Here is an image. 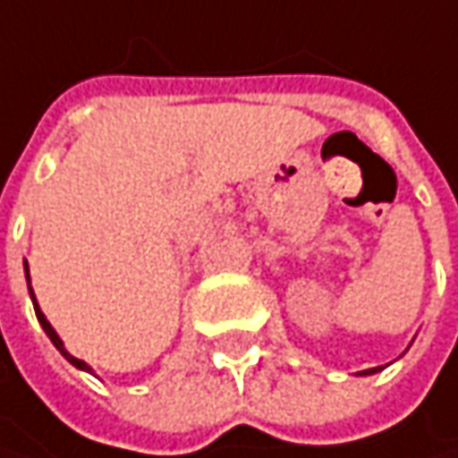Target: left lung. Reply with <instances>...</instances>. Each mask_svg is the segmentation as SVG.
<instances>
[{"instance_id": "1", "label": "left lung", "mask_w": 458, "mask_h": 458, "mask_svg": "<svg viewBox=\"0 0 458 458\" xmlns=\"http://www.w3.org/2000/svg\"><path fill=\"white\" fill-rule=\"evenodd\" d=\"M377 369H382V367H375V369H367V372H361V375H375Z\"/></svg>"}]
</instances>
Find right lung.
Listing matches in <instances>:
<instances>
[{
    "label": "right lung",
    "mask_w": 458,
    "mask_h": 458,
    "mask_svg": "<svg viewBox=\"0 0 458 458\" xmlns=\"http://www.w3.org/2000/svg\"><path fill=\"white\" fill-rule=\"evenodd\" d=\"M25 275H27V262H25ZM27 280H30V275H27ZM30 298H32V306H35V316H38V321H40V326H43V331H45V334H47V339L55 344V349H61L63 357L71 361L73 367H79V369H89V364H86V361H81V360H76V357H71V354H68V352L63 349V342H61V339H58V334L53 331V326L47 324V318H45V316H43V310L38 308V301H35V295H32V288H30ZM89 372H91V369H89Z\"/></svg>",
    "instance_id": "1"
}]
</instances>
